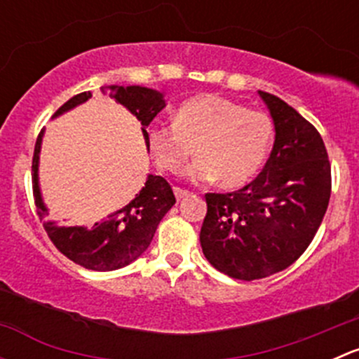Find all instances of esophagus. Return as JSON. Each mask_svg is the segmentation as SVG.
Returning <instances> with one entry per match:
<instances>
[{
	"label": "esophagus",
	"instance_id": "obj_1",
	"mask_svg": "<svg viewBox=\"0 0 359 359\" xmlns=\"http://www.w3.org/2000/svg\"><path fill=\"white\" fill-rule=\"evenodd\" d=\"M173 193H175V198L177 200H182V198L189 196V191L187 189H180V187H173Z\"/></svg>",
	"mask_w": 359,
	"mask_h": 359
}]
</instances>
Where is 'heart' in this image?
Here are the masks:
<instances>
[{
    "label": "heart",
    "mask_w": 359,
    "mask_h": 359,
    "mask_svg": "<svg viewBox=\"0 0 359 359\" xmlns=\"http://www.w3.org/2000/svg\"><path fill=\"white\" fill-rule=\"evenodd\" d=\"M274 139L273 119L262 111L219 95H198L173 112V125L154 123L147 128V144L161 172L186 170L193 182H213L226 189L245 186L259 173Z\"/></svg>",
    "instance_id": "heart-1"
}]
</instances>
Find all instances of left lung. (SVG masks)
<instances>
[{
    "label": "left lung",
    "instance_id": "8db88e82",
    "mask_svg": "<svg viewBox=\"0 0 359 359\" xmlns=\"http://www.w3.org/2000/svg\"><path fill=\"white\" fill-rule=\"evenodd\" d=\"M274 123L262 172L243 189L208 193L200 241L206 260L234 280H260L292 266L313 241L332 193L318 130L280 97L260 92Z\"/></svg>",
    "mask_w": 359,
    "mask_h": 359
}]
</instances>
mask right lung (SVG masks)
<instances>
[{
  "mask_svg": "<svg viewBox=\"0 0 359 359\" xmlns=\"http://www.w3.org/2000/svg\"><path fill=\"white\" fill-rule=\"evenodd\" d=\"M109 92L116 102L125 106L142 125L144 139L147 144V126L156 118V114L166 106L163 93L146 86H118L111 85L102 88ZM92 97L90 92H83L69 99L64 106L57 109L53 118L71 111L72 107L86 102ZM41 130L36 139L34 156H32V193H34L36 210L39 220H45L48 208L45 206L38 184L39 151L43 140ZM175 205V196L163 177L149 175L146 186L135 194L128 205L116 210L107 215L102 222H95L92 227H59L55 222H45L46 233L60 253L71 259L72 262L92 271H114L125 267L139 259L153 241L158 224L172 206Z\"/></svg>",
  "mask_w": 359,
  "mask_h": 359,
  "instance_id": "right-lung-1",
  "label": "right lung"
}]
</instances>
